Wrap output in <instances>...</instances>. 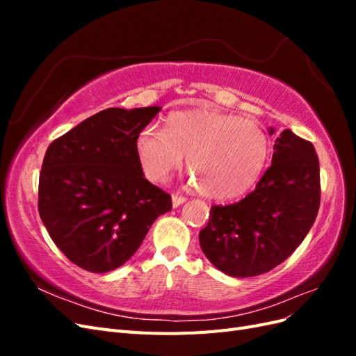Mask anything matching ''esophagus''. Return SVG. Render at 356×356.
<instances>
[{"mask_svg":"<svg viewBox=\"0 0 356 356\" xmlns=\"http://www.w3.org/2000/svg\"><path fill=\"white\" fill-rule=\"evenodd\" d=\"M187 199L184 196H178V195H172V204H174V208H178L179 204L184 203Z\"/></svg>","mask_w":356,"mask_h":356,"instance_id":"obj_1","label":"esophagus"}]
</instances>
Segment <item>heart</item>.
<instances>
[{"label": "heart", "instance_id": "obj_1", "mask_svg": "<svg viewBox=\"0 0 356 356\" xmlns=\"http://www.w3.org/2000/svg\"><path fill=\"white\" fill-rule=\"evenodd\" d=\"M136 153L149 179L163 182L184 156L191 184L202 196L230 200L250 190L268 156V139L255 122L239 115L187 110L169 114L165 131L144 127Z\"/></svg>", "mask_w": 356, "mask_h": 356}]
</instances>
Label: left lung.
<instances>
[{"label": "left lung", "mask_w": 356, "mask_h": 356, "mask_svg": "<svg viewBox=\"0 0 356 356\" xmlns=\"http://www.w3.org/2000/svg\"><path fill=\"white\" fill-rule=\"evenodd\" d=\"M273 149L255 190L233 204H213L199 233L203 254L229 276L270 272L297 250L316 220L321 182L314 144L285 129Z\"/></svg>", "instance_id": "1"}]
</instances>
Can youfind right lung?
Masks as SVG:
<instances>
[{
	"mask_svg": "<svg viewBox=\"0 0 356 356\" xmlns=\"http://www.w3.org/2000/svg\"><path fill=\"white\" fill-rule=\"evenodd\" d=\"M160 106L106 108L53 141L42 160L38 212L70 261L92 273L123 266L152 224L172 209L145 179L136 136Z\"/></svg>",
	"mask_w": 356,
	"mask_h": 356,
	"instance_id": "obj_1",
	"label": "right lung"
}]
</instances>
